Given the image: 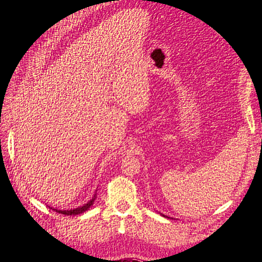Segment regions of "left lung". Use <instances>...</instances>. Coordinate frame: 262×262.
<instances>
[{
	"label": "left lung",
	"instance_id": "obj_1",
	"mask_svg": "<svg viewBox=\"0 0 262 262\" xmlns=\"http://www.w3.org/2000/svg\"><path fill=\"white\" fill-rule=\"evenodd\" d=\"M164 217H165V216H164ZM167 219H168V217H167Z\"/></svg>",
	"mask_w": 262,
	"mask_h": 262
}]
</instances>
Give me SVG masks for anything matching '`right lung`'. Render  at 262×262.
<instances>
[{
  "instance_id": "right-lung-1",
  "label": "right lung",
  "mask_w": 262,
  "mask_h": 262,
  "mask_svg": "<svg viewBox=\"0 0 262 262\" xmlns=\"http://www.w3.org/2000/svg\"><path fill=\"white\" fill-rule=\"evenodd\" d=\"M96 200V194L95 196L91 199L90 201H89L88 203H85V205L82 206V207H78V208H75V209H70V210H57V209H54V208H52L53 210H55L56 212H59V214H62V215H79V214H83L84 211H86L89 208H90L92 205H94V202Z\"/></svg>"
}]
</instances>
